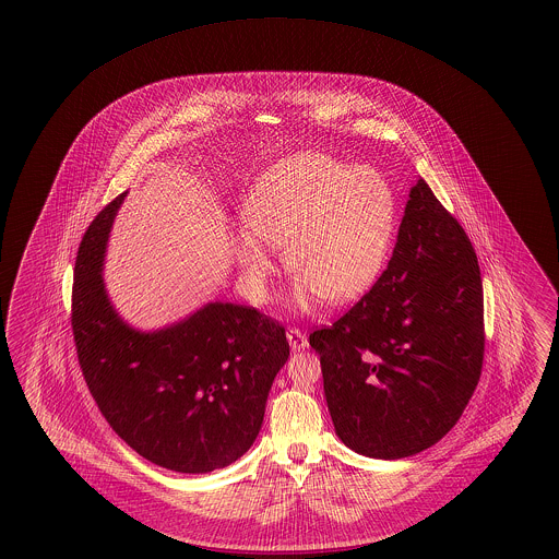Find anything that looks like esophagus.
I'll return each mask as SVG.
<instances>
[{"label": "esophagus", "instance_id": "34e87169", "mask_svg": "<svg viewBox=\"0 0 559 559\" xmlns=\"http://www.w3.org/2000/svg\"><path fill=\"white\" fill-rule=\"evenodd\" d=\"M287 340L293 350H305V348L309 346L307 336H305L301 330H297V328H288Z\"/></svg>", "mask_w": 559, "mask_h": 559}]
</instances>
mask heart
I'll use <instances>...</instances> for the list:
<instances>
[{
  "mask_svg": "<svg viewBox=\"0 0 559 559\" xmlns=\"http://www.w3.org/2000/svg\"><path fill=\"white\" fill-rule=\"evenodd\" d=\"M231 237V254L250 295L264 301L276 271L271 250H285L299 276L295 305L318 297L348 304L377 281L395 229V197L372 168L325 153H301L266 169L250 188Z\"/></svg>",
  "mask_w": 559,
  "mask_h": 559,
  "instance_id": "heart-1",
  "label": "heart"
}]
</instances>
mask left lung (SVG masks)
Segmentation results:
<instances>
[{"label": "left lung", "mask_w": 559, "mask_h": 559, "mask_svg": "<svg viewBox=\"0 0 559 559\" xmlns=\"http://www.w3.org/2000/svg\"><path fill=\"white\" fill-rule=\"evenodd\" d=\"M484 340L474 246L420 178L388 269L338 322L309 336L338 439L374 459L439 442L474 395Z\"/></svg>", "instance_id": "8db88e82"}]
</instances>
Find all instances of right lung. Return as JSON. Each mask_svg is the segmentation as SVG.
I'll use <instances>...</instances> for the list:
<instances>
[{"instance_id":"right-lung-1","label":"right lung","mask_w":559,"mask_h":559,"mask_svg":"<svg viewBox=\"0 0 559 559\" xmlns=\"http://www.w3.org/2000/svg\"><path fill=\"white\" fill-rule=\"evenodd\" d=\"M124 197L90 223L75 258L71 328L80 367L106 423L141 457L178 474H209L254 444L272 381L287 362L285 328L254 307L221 301L155 332L131 328L102 278Z\"/></svg>"}]
</instances>
